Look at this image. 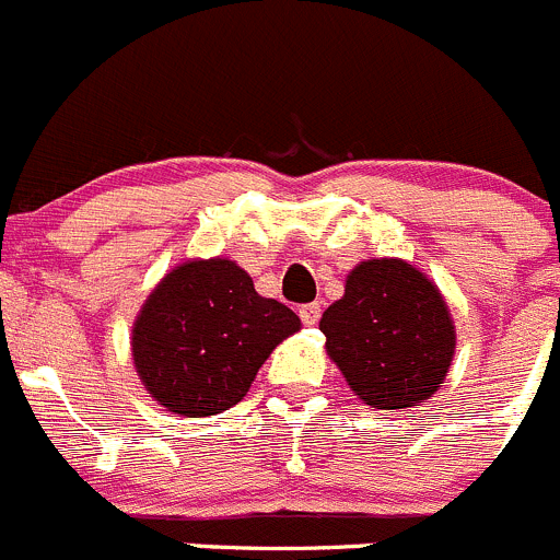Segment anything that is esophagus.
Instances as JSON below:
<instances>
[{"label":"esophagus","mask_w":560,"mask_h":560,"mask_svg":"<svg viewBox=\"0 0 560 560\" xmlns=\"http://www.w3.org/2000/svg\"><path fill=\"white\" fill-rule=\"evenodd\" d=\"M299 318H302L304 326H315L320 318V304H315V302L302 304V307H299Z\"/></svg>","instance_id":"esophagus-1"}]
</instances>
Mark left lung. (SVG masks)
I'll list each match as a JSON object with an SVG mask.
<instances>
[{
  "label": "left lung",
  "instance_id": "obj_1",
  "mask_svg": "<svg viewBox=\"0 0 560 560\" xmlns=\"http://www.w3.org/2000/svg\"><path fill=\"white\" fill-rule=\"evenodd\" d=\"M320 331L348 386L381 411L430 400L455 357V320L439 285L400 258L351 269Z\"/></svg>",
  "mask_w": 560,
  "mask_h": 560
}]
</instances>
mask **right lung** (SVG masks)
I'll list each match as a JSON object with an SVG mask.
<instances>
[{
  "mask_svg": "<svg viewBox=\"0 0 560 560\" xmlns=\"http://www.w3.org/2000/svg\"><path fill=\"white\" fill-rule=\"evenodd\" d=\"M291 307L229 258H196L154 285L132 324V364L171 413L212 417L242 400L269 353L299 331Z\"/></svg>",
  "mask_w": 560,
  "mask_h": 560,
  "instance_id": "add662e5",
  "label": "right lung"
}]
</instances>
